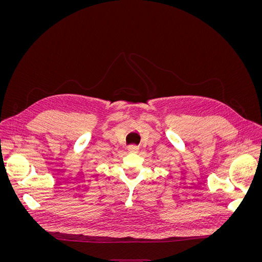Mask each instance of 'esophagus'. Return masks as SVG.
I'll return each mask as SVG.
<instances>
[{
	"label": "esophagus",
	"mask_w": 262,
	"mask_h": 262,
	"mask_svg": "<svg viewBox=\"0 0 262 262\" xmlns=\"http://www.w3.org/2000/svg\"><path fill=\"white\" fill-rule=\"evenodd\" d=\"M128 149H129L130 153H138L140 150V147L137 146V145H130Z\"/></svg>",
	"instance_id": "esophagus-1"
}]
</instances>
